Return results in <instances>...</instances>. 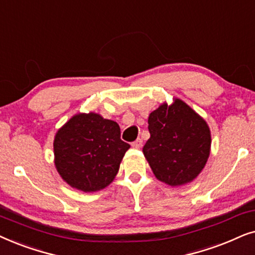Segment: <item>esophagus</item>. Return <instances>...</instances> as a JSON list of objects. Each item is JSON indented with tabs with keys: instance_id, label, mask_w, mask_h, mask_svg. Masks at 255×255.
Returning a JSON list of instances; mask_svg holds the SVG:
<instances>
[{
	"instance_id": "esophagus-1",
	"label": "esophagus",
	"mask_w": 255,
	"mask_h": 255,
	"mask_svg": "<svg viewBox=\"0 0 255 255\" xmlns=\"http://www.w3.org/2000/svg\"><path fill=\"white\" fill-rule=\"evenodd\" d=\"M142 144H143V141H142V138H137V140H135L133 143H131V145H133V147L136 148V149L141 148Z\"/></svg>"
}]
</instances>
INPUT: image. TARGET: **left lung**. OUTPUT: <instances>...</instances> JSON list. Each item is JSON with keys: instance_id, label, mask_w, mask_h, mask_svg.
<instances>
[{"instance_id": "1", "label": "left lung", "mask_w": 255, "mask_h": 255, "mask_svg": "<svg viewBox=\"0 0 255 255\" xmlns=\"http://www.w3.org/2000/svg\"><path fill=\"white\" fill-rule=\"evenodd\" d=\"M150 138L143 154L156 178L171 186L193 181L205 167L211 148L208 124L181 99L163 104L148 118Z\"/></svg>"}]
</instances>
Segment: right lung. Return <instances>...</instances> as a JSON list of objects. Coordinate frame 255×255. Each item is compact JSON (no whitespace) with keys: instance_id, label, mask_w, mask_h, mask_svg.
<instances>
[{"instance_id":"1","label":"right lung","mask_w":255,"mask_h":255,"mask_svg":"<svg viewBox=\"0 0 255 255\" xmlns=\"http://www.w3.org/2000/svg\"><path fill=\"white\" fill-rule=\"evenodd\" d=\"M115 121L97 113L74 115L57 131L54 164L67 184L84 192L106 188L117 176L130 145Z\"/></svg>"}]
</instances>
